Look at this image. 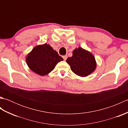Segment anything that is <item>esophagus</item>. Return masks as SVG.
I'll return each mask as SVG.
<instances>
[{
	"label": "esophagus",
	"mask_w": 128,
	"mask_h": 128,
	"mask_svg": "<svg viewBox=\"0 0 128 128\" xmlns=\"http://www.w3.org/2000/svg\"><path fill=\"white\" fill-rule=\"evenodd\" d=\"M62 58H63L64 60H66V59H67V56H62Z\"/></svg>",
	"instance_id": "1"
}]
</instances>
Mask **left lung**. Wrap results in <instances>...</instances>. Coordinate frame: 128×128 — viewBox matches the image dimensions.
Listing matches in <instances>:
<instances>
[{
    "label": "left lung",
    "mask_w": 128,
    "mask_h": 128,
    "mask_svg": "<svg viewBox=\"0 0 128 128\" xmlns=\"http://www.w3.org/2000/svg\"><path fill=\"white\" fill-rule=\"evenodd\" d=\"M66 62L72 71L81 77H86L94 72L97 62L94 56L89 51L78 47L72 52V56L68 58Z\"/></svg>",
    "instance_id": "left-lung-1"
}]
</instances>
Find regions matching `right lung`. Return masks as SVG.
<instances>
[{"mask_svg":"<svg viewBox=\"0 0 128 128\" xmlns=\"http://www.w3.org/2000/svg\"><path fill=\"white\" fill-rule=\"evenodd\" d=\"M63 60L57 52L47 43L37 45L26 56L28 67L40 76L48 74L58 62Z\"/></svg>","mask_w":128,"mask_h":128,"instance_id":"add662e5","label":"right lung"}]
</instances>
